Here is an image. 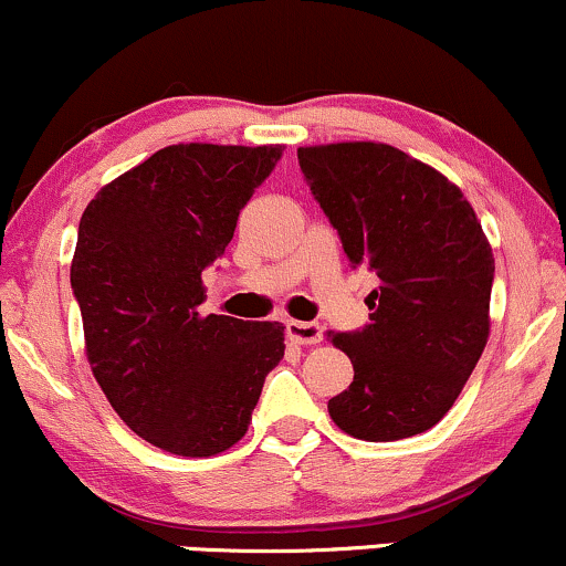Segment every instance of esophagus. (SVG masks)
Instances as JSON below:
<instances>
[{"label": "esophagus", "mask_w": 566, "mask_h": 566, "mask_svg": "<svg viewBox=\"0 0 566 566\" xmlns=\"http://www.w3.org/2000/svg\"><path fill=\"white\" fill-rule=\"evenodd\" d=\"M285 331H289L291 340H296V344H319V340H323V325L319 323H298V319H289V323H285Z\"/></svg>", "instance_id": "1"}]
</instances>
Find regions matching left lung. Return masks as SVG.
I'll return each mask as SVG.
<instances>
[{
    "instance_id": "1",
    "label": "left lung",
    "mask_w": 566,
    "mask_h": 566,
    "mask_svg": "<svg viewBox=\"0 0 566 566\" xmlns=\"http://www.w3.org/2000/svg\"><path fill=\"white\" fill-rule=\"evenodd\" d=\"M298 167L352 268L380 281L369 323L327 333L354 365V382L327 411L361 441L430 430L462 394L491 327L496 264L475 209L441 172L388 144L304 146Z\"/></svg>"
}]
</instances>
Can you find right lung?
I'll return each instance as SVG.
<instances>
[{
	"label": "right lung",
	"mask_w": 566,
	"mask_h": 566,
	"mask_svg": "<svg viewBox=\"0 0 566 566\" xmlns=\"http://www.w3.org/2000/svg\"><path fill=\"white\" fill-rule=\"evenodd\" d=\"M283 146H165L83 212L70 285L86 354L120 420L180 457L241 441L285 352L281 323L201 317V275Z\"/></svg>",
	"instance_id": "1"
}]
</instances>
